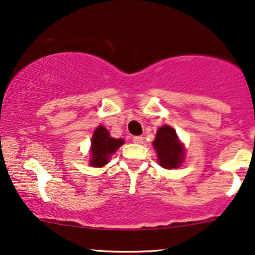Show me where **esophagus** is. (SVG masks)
Returning a JSON list of instances; mask_svg holds the SVG:
<instances>
[{
    "label": "esophagus",
    "instance_id": "obj_1",
    "mask_svg": "<svg viewBox=\"0 0 255 255\" xmlns=\"http://www.w3.org/2000/svg\"><path fill=\"white\" fill-rule=\"evenodd\" d=\"M133 142L134 143H142L143 142V137L142 136H134L133 137Z\"/></svg>",
    "mask_w": 255,
    "mask_h": 255
}]
</instances>
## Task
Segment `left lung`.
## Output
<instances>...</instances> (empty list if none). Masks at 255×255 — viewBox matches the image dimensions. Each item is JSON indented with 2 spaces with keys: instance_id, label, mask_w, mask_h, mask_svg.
<instances>
[{
  "instance_id": "left-lung-1",
  "label": "left lung",
  "mask_w": 255,
  "mask_h": 255,
  "mask_svg": "<svg viewBox=\"0 0 255 255\" xmlns=\"http://www.w3.org/2000/svg\"><path fill=\"white\" fill-rule=\"evenodd\" d=\"M153 147L156 150L157 161L161 167L173 169L181 166L185 157V148L172 127L165 125L157 129Z\"/></svg>"
}]
</instances>
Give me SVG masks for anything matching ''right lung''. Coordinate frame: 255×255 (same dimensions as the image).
I'll return each mask as SVG.
<instances>
[{
    "mask_svg": "<svg viewBox=\"0 0 255 255\" xmlns=\"http://www.w3.org/2000/svg\"><path fill=\"white\" fill-rule=\"evenodd\" d=\"M125 143L124 138H114L109 135V131L104 126L96 128L92 137V159L89 165L93 167H104L111 160V156Z\"/></svg>",
    "mask_w": 255,
    "mask_h": 255,
    "instance_id": "add662e5",
    "label": "right lung"
}]
</instances>
